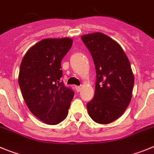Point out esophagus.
<instances>
[{"mask_svg":"<svg viewBox=\"0 0 154 154\" xmlns=\"http://www.w3.org/2000/svg\"><path fill=\"white\" fill-rule=\"evenodd\" d=\"M75 90L77 92H79L81 91V87L80 86H75Z\"/></svg>","mask_w":154,"mask_h":154,"instance_id":"34e87169","label":"esophagus"}]
</instances>
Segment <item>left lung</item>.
Returning a JSON list of instances; mask_svg holds the SVG:
<instances>
[{
  "instance_id": "8db88e82",
  "label": "left lung",
  "mask_w": 154,
  "mask_h": 154,
  "mask_svg": "<svg viewBox=\"0 0 154 154\" xmlns=\"http://www.w3.org/2000/svg\"><path fill=\"white\" fill-rule=\"evenodd\" d=\"M96 71L95 91L87 103L91 119L109 124L123 115L131 99L134 78L129 60L117 42L101 33L84 35Z\"/></svg>"
}]
</instances>
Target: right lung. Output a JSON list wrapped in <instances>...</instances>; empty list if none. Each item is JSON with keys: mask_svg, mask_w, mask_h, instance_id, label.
<instances>
[{"mask_svg": "<svg viewBox=\"0 0 154 154\" xmlns=\"http://www.w3.org/2000/svg\"><path fill=\"white\" fill-rule=\"evenodd\" d=\"M72 45L70 38L46 39L26 52L20 67L19 82L29 111L55 125L66 119L74 91L61 80V62Z\"/></svg>", "mask_w": 154, "mask_h": 154, "instance_id": "obj_1", "label": "right lung"}]
</instances>
